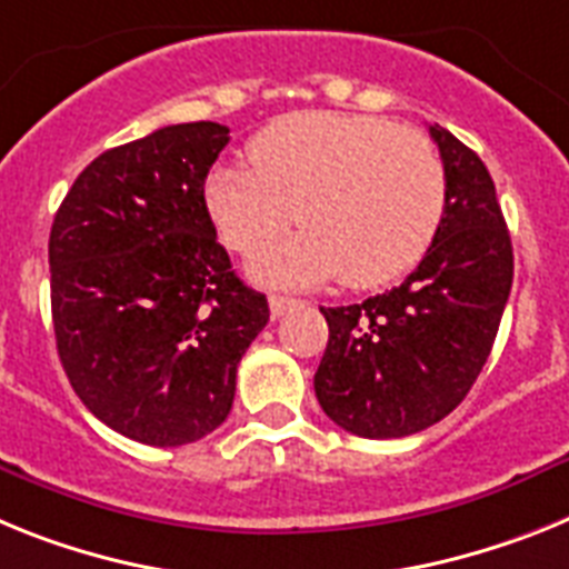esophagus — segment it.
<instances>
[{
  "mask_svg": "<svg viewBox=\"0 0 569 569\" xmlns=\"http://www.w3.org/2000/svg\"><path fill=\"white\" fill-rule=\"evenodd\" d=\"M298 306H300V300L283 298V295H271V298H269L271 318H283L286 312H291V309H298Z\"/></svg>",
  "mask_w": 569,
  "mask_h": 569,
  "instance_id": "esophagus-1",
  "label": "esophagus"
}]
</instances>
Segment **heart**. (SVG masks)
Listing matches in <instances>:
<instances>
[{"instance_id":"b5f03b06","label":"heart","mask_w":569,"mask_h":569,"mask_svg":"<svg viewBox=\"0 0 569 569\" xmlns=\"http://www.w3.org/2000/svg\"><path fill=\"white\" fill-rule=\"evenodd\" d=\"M254 166H220L206 206L229 249L254 254L300 217L306 229L254 266L271 283L378 289L421 263L441 229L447 174L432 142L383 117L300 111L249 142Z\"/></svg>"}]
</instances>
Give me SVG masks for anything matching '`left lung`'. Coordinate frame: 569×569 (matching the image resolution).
<instances>
[{"label":"left lung","instance_id":"1","mask_svg":"<svg viewBox=\"0 0 569 569\" xmlns=\"http://www.w3.org/2000/svg\"><path fill=\"white\" fill-rule=\"evenodd\" d=\"M447 174L441 229L401 286L323 309L315 372L323 412L360 438H403L467 398L496 343L512 286V243L481 157L429 126Z\"/></svg>","mask_w":569,"mask_h":569}]
</instances>
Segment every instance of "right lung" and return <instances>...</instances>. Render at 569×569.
<instances>
[{
  "mask_svg": "<svg viewBox=\"0 0 569 569\" xmlns=\"http://www.w3.org/2000/svg\"><path fill=\"white\" fill-rule=\"evenodd\" d=\"M220 122L166 126L73 180L48 240L57 352L79 401L148 447L200 441L229 418L237 363L269 323L231 271L206 206Z\"/></svg>",
  "mask_w": 569,
  "mask_h": 569,
  "instance_id": "right-lung-1",
  "label": "right lung"
}]
</instances>
